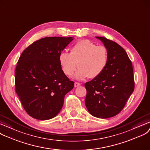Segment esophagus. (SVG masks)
<instances>
[{"mask_svg":"<svg viewBox=\"0 0 150 150\" xmlns=\"http://www.w3.org/2000/svg\"><path fill=\"white\" fill-rule=\"evenodd\" d=\"M81 85V83H79V82H75L74 83V87H79V86H80Z\"/></svg>","mask_w":150,"mask_h":150,"instance_id":"1","label":"esophagus"}]
</instances>
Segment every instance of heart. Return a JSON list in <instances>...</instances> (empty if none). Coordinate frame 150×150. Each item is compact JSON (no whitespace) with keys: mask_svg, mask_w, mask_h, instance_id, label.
<instances>
[{"mask_svg":"<svg viewBox=\"0 0 150 150\" xmlns=\"http://www.w3.org/2000/svg\"><path fill=\"white\" fill-rule=\"evenodd\" d=\"M109 52L104 46H96L88 40L77 41L70 49L69 53L62 51L59 62L63 72L67 76L75 74L77 79L83 80L89 77L94 79L100 76L108 64Z\"/></svg>","mask_w":150,"mask_h":150,"instance_id":"1","label":"heart"}]
</instances>
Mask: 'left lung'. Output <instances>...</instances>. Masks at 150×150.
Here are the masks:
<instances>
[{
  "label": "left lung",
  "instance_id": "8db88e82",
  "mask_svg": "<svg viewBox=\"0 0 150 150\" xmlns=\"http://www.w3.org/2000/svg\"><path fill=\"white\" fill-rule=\"evenodd\" d=\"M109 52V61L103 73L85 83V103L89 113L97 118H108L125 108L134 90L132 62L125 50L115 41L96 37Z\"/></svg>",
  "mask_w": 150,
  "mask_h": 150
}]
</instances>
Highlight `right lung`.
<instances>
[{
  "label": "right lung",
  "instance_id": "1",
  "mask_svg": "<svg viewBox=\"0 0 150 150\" xmlns=\"http://www.w3.org/2000/svg\"><path fill=\"white\" fill-rule=\"evenodd\" d=\"M72 37H45L35 41L21 54L15 70V91L25 112L46 120L61 110L74 82L64 74L59 54Z\"/></svg>",
  "mask_w": 150,
  "mask_h": 150
}]
</instances>
